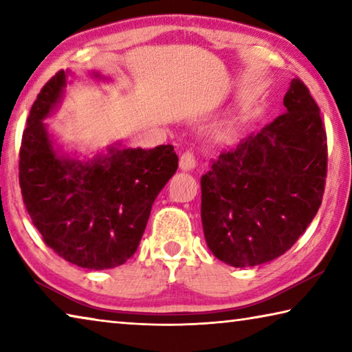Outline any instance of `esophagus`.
<instances>
[{
	"label": "esophagus",
	"mask_w": 352,
	"mask_h": 352,
	"mask_svg": "<svg viewBox=\"0 0 352 352\" xmlns=\"http://www.w3.org/2000/svg\"><path fill=\"white\" fill-rule=\"evenodd\" d=\"M195 164H197V162H195V155L192 152L186 151L184 152L182 157H180V168L182 170H192L195 168Z\"/></svg>",
	"instance_id": "obj_1"
}]
</instances>
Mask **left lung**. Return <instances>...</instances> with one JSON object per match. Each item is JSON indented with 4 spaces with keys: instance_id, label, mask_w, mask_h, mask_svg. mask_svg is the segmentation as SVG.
I'll list each match as a JSON object with an SVG mask.
<instances>
[{
    "instance_id": "left-lung-1",
    "label": "left lung",
    "mask_w": 352,
    "mask_h": 352,
    "mask_svg": "<svg viewBox=\"0 0 352 352\" xmlns=\"http://www.w3.org/2000/svg\"><path fill=\"white\" fill-rule=\"evenodd\" d=\"M285 111L223 151L200 178L208 247L233 267L270 262L300 239L317 214L327 174L320 109L301 79Z\"/></svg>"
}]
</instances>
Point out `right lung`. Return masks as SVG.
<instances>
[{"instance_id": "right-lung-1", "label": "right lung", "mask_w": 352, "mask_h": 352, "mask_svg": "<svg viewBox=\"0 0 352 352\" xmlns=\"http://www.w3.org/2000/svg\"><path fill=\"white\" fill-rule=\"evenodd\" d=\"M65 71L47 80L23 130L19 180L23 201L47 247L82 269H113L140 245L155 199L178 168L174 147L110 148L80 163L57 155L41 119L54 109Z\"/></svg>"}]
</instances>
